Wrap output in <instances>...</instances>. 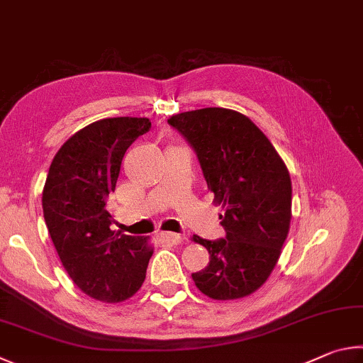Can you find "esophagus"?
<instances>
[{
  "mask_svg": "<svg viewBox=\"0 0 363 363\" xmlns=\"http://www.w3.org/2000/svg\"><path fill=\"white\" fill-rule=\"evenodd\" d=\"M161 238L169 244H182L183 240H185V236H182V234H175V233H162Z\"/></svg>",
  "mask_w": 363,
  "mask_h": 363,
  "instance_id": "obj_1",
  "label": "esophagus"
}]
</instances>
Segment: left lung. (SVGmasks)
<instances>
[{
    "label": "left lung",
    "instance_id": "1",
    "mask_svg": "<svg viewBox=\"0 0 363 363\" xmlns=\"http://www.w3.org/2000/svg\"><path fill=\"white\" fill-rule=\"evenodd\" d=\"M167 123L186 140L207 188L225 208V238L193 236L211 262L193 281L213 300H238L262 287L274 269L291 218V182L268 137L238 111L202 108Z\"/></svg>",
    "mask_w": 363,
    "mask_h": 363
}]
</instances>
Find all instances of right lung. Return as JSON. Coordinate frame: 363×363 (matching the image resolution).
I'll return each instance as SVG.
<instances>
[{"instance_id": "1", "label": "right lung", "mask_w": 363, "mask_h": 363, "mask_svg": "<svg viewBox=\"0 0 363 363\" xmlns=\"http://www.w3.org/2000/svg\"><path fill=\"white\" fill-rule=\"evenodd\" d=\"M151 129L148 118H106L69 137L49 167L43 212L63 268L86 295L119 303L142 287L150 236L111 231L106 211L129 146Z\"/></svg>"}]
</instances>
